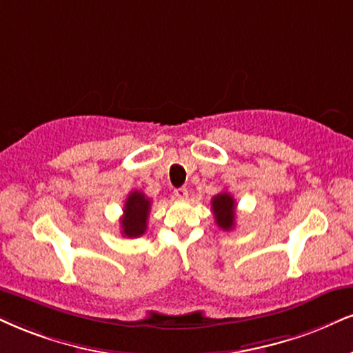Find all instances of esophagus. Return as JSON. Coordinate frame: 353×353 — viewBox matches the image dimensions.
I'll return each instance as SVG.
<instances>
[{"label": "esophagus", "instance_id": "obj_1", "mask_svg": "<svg viewBox=\"0 0 353 353\" xmlns=\"http://www.w3.org/2000/svg\"><path fill=\"white\" fill-rule=\"evenodd\" d=\"M173 194H175L176 199H186L188 198V190L186 188H176L173 191Z\"/></svg>", "mask_w": 353, "mask_h": 353}]
</instances>
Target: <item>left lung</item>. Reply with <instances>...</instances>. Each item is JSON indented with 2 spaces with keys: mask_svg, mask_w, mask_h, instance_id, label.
<instances>
[{
  "mask_svg": "<svg viewBox=\"0 0 353 353\" xmlns=\"http://www.w3.org/2000/svg\"><path fill=\"white\" fill-rule=\"evenodd\" d=\"M212 214H214L216 224L223 230H230L236 225V201L228 191L216 194L211 201Z\"/></svg>",
  "mask_w": 353,
  "mask_h": 353,
  "instance_id": "left-lung-1",
  "label": "left lung"
}]
</instances>
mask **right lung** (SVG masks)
I'll return each mask as SVG.
<instances>
[{"label":"right lung","mask_w":353,"mask_h":353,"mask_svg":"<svg viewBox=\"0 0 353 353\" xmlns=\"http://www.w3.org/2000/svg\"><path fill=\"white\" fill-rule=\"evenodd\" d=\"M121 228L123 236L139 237L147 230V217L150 212V199L145 198L142 191H130L124 203Z\"/></svg>","instance_id":"obj_1"}]
</instances>
